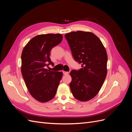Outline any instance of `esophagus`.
<instances>
[{"mask_svg":"<svg viewBox=\"0 0 132 132\" xmlns=\"http://www.w3.org/2000/svg\"><path fill=\"white\" fill-rule=\"evenodd\" d=\"M63 74L65 75H68V74H69V72H68V71H63Z\"/></svg>","mask_w":132,"mask_h":132,"instance_id":"obj_1","label":"esophagus"}]
</instances>
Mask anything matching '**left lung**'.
I'll return each instance as SVG.
<instances>
[{
    "mask_svg": "<svg viewBox=\"0 0 132 132\" xmlns=\"http://www.w3.org/2000/svg\"><path fill=\"white\" fill-rule=\"evenodd\" d=\"M74 59L81 68L70 73L69 86L73 96L81 101L94 98L107 75V54L98 37L90 32L78 31L65 35Z\"/></svg>",
    "mask_w": 132,
    "mask_h": 132,
    "instance_id": "1",
    "label": "left lung"
}]
</instances>
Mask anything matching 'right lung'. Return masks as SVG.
<instances>
[{
	"label": "right lung",
	"mask_w": 132,
	"mask_h": 132,
	"mask_svg": "<svg viewBox=\"0 0 132 132\" xmlns=\"http://www.w3.org/2000/svg\"><path fill=\"white\" fill-rule=\"evenodd\" d=\"M61 34H43L32 38L21 53V74L30 94L41 102L53 99L62 78V71H52L46 66L53 63L50 52L62 41Z\"/></svg>",
	"instance_id": "right-lung-1"
}]
</instances>
